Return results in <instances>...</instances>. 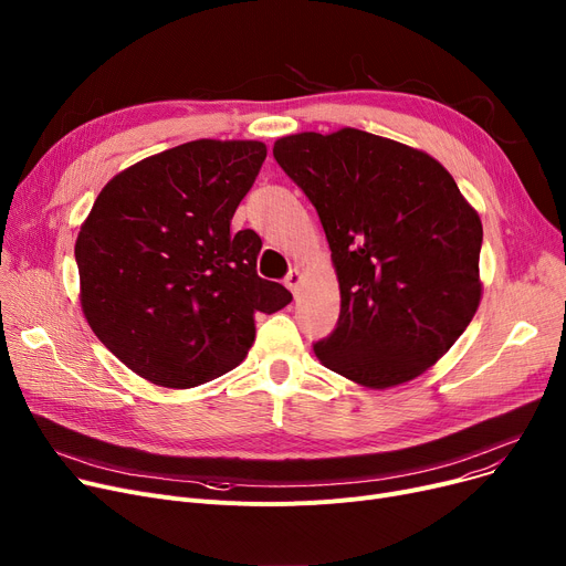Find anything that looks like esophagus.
I'll list each match as a JSON object with an SVG mask.
<instances>
[{
    "mask_svg": "<svg viewBox=\"0 0 566 566\" xmlns=\"http://www.w3.org/2000/svg\"><path fill=\"white\" fill-rule=\"evenodd\" d=\"M284 284H286V289H291L293 293H298V289H301V284H303V273L298 271V268H291L289 275L284 277Z\"/></svg>",
    "mask_w": 566,
    "mask_h": 566,
    "instance_id": "1",
    "label": "esophagus"
}]
</instances>
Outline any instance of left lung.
I'll list each match as a JSON object with an SVG mask.
<instances>
[{
  "label": "left lung",
  "instance_id": "8db88e82",
  "mask_svg": "<svg viewBox=\"0 0 566 566\" xmlns=\"http://www.w3.org/2000/svg\"><path fill=\"white\" fill-rule=\"evenodd\" d=\"M273 156L314 203L333 252L342 310L314 344L321 365L371 390L424 374L482 301V220L452 174L358 128L286 135Z\"/></svg>",
  "mask_w": 566,
  "mask_h": 566
}]
</instances>
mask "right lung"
Here are the masks:
<instances>
[{
	"label": "right lung",
	"mask_w": 566,
	"mask_h": 566,
	"mask_svg": "<svg viewBox=\"0 0 566 566\" xmlns=\"http://www.w3.org/2000/svg\"><path fill=\"white\" fill-rule=\"evenodd\" d=\"M265 160L254 139H195L118 171L80 227L88 328L137 376L186 390L243 363L254 316L293 295L256 275L261 238L231 233Z\"/></svg>",
	"instance_id": "add662e5"
}]
</instances>
